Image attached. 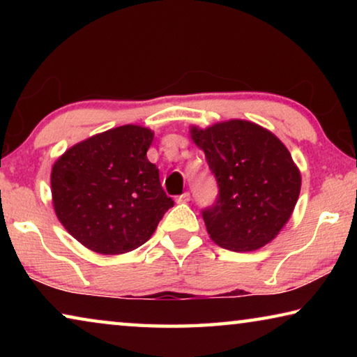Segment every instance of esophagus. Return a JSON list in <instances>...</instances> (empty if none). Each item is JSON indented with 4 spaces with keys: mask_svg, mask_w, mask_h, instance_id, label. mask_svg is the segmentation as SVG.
Instances as JSON below:
<instances>
[{
    "mask_svg": "<svg viewBox=\"0 0 357 357\" xmlns=\"http://www.w3.org/2000/svg\"><path fill=\"white\" fill-rule=\"evenodd\" d=\"M176 202H178V203H187V202H190V192H184L183 195L178 197Z\"/></svg>",
    "mask_w": 357,
    "mask_h": 357,
    "instance_id": "1",
    "label": "esophagus"
}]
</instances>
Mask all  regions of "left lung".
<instances>
[{
  "label": "left lung",
  "mask_w": 357,
  "mask_h": 357,
  "mask_svg": "<svg viewBox=\"0 0 357 357\" xmlns=\"http://www.w3.org/2000/svg\"><path fill=\"white\" fill-rule=\"evenodd\" d=\"M219 187L202 211L211 239L223 249L252 252L288 222L301 192V173L273 132L243 119L192 129Z\"/></svg>",
  "instance_id": "8db88e82"
}]
</instances>
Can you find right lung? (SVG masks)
<instances>
[{
  "label": "right lung",
  "mask_w": 357,
  "mask_h": 357,
  "mask_svg": "<svg viewBox=\"0 0 357 357\" xmlns=\"http://www.w3.org/2000/svg\"><path fill=\"white\" fill-rule=\"evenodd\" d=\"M153 132L121 126L72 146L52 170L53 206L78 243L118 255L146 243L174 202L146 151Z\"/></svg>",
  "instance_id": "1"
}]
</instances>
